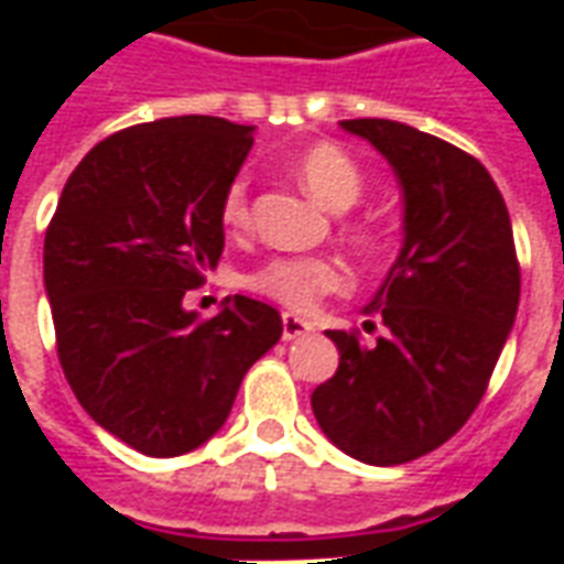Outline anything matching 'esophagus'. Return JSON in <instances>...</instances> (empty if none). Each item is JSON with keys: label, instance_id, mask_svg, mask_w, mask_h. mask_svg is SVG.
<instances>
[{"label": "esophagus", "instance_id": "34e87169", "mask_svg": "<svg viewBox=\"0 0 564 564\" xmlns=\"http://www.w3.org/2000/svg\"><path fill=\"white\" fill-rule=\"evenodd\" d=\"M314 329L305 317H299V314H283V341H295V338H302L307 332Z\"/></svg>", "mask_w": 564, "mask_h": 564}]
</instances>
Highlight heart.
<instances>
[{
	"label": "heart",
	"mask_w": 564,
	"mask_h": 564,
	"mask_svg": "<svg viewBox=\"0 0 564 564\" xmlns=\"http://www.w3.org/2000/svg\"><path fill=\"white\" fill-rule=\"evenodd\" d=\"M295 177L326 208L347 210L366 189V174L359 162L335 141H317L305 148L293 162ZM220 223L226 232H245L250 223L247 181L235 177L220 196ZM247 283L257 293L269 295L293 311H307L323 295L344 293L350 286V271L332 257H274L257 269Z\"/></svg>",
	"instance_id": "heart-1"
}]
</instances>
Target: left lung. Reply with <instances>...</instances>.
<instances>
[{
    "label": "left lung",
    "instance_id": "1",
    "mask_svg": "<svg viewBox=\"0 0 564 564\" xmlns=\"http://www.w3.org/2000/svg\"><path fill=\"white\" fill-rule=\"evenodd\" d=\"M387 156L404 193V245L366 314V347L329 332L338 371L311 408L332 444L368 465H402L459 432L484 399L520 305L508 205L471 153L395 120H344Z\"/></svg>",
    "mask_w": 564,
    "mask_h": 564
}]
</instances>
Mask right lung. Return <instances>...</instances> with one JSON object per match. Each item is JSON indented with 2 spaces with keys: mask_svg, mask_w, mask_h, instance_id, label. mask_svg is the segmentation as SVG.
Here are the masks:
<instances>
[{
  "mask_svg": "<svg viewBox=\"0 0 564 564\" xmlns=\"http://www.w3.org/2000/svg\"><path fill=\"white\" fill-rule=\"evenodd\" d=\"M253 127L165 117L120 129L78 162L44 235L56 354L80 408L144 456L205 444L247 368L281 341V314L235 295L184 311L223 253L220 196Z\"/></svg>",
  "mask_w": 564,
  "mask_h": 564,
  "instance_id": "right-lung-1",
  "label": "right lung"
}]
</instances>
